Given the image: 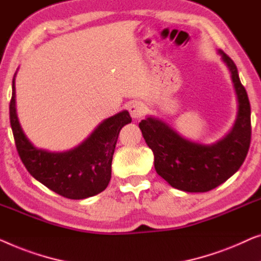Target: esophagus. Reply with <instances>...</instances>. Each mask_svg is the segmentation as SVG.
I'll list each match as a JSON object with an SVG mask.
<instances>
[{"instance_id": "esophagus-1", "label": "esophagus", "mask_w": 261, "mask_h": 261, "mask_svg": "<svg viewBox=\"0 0 261 261\" xmlns=\"http://www.w3.org/2000/svg\"><path fill=\"white\" fill-rule=\"evenodd\" d=\"M129 112L132 118L138 119L144 115V108L139 102H131L129 105Z\"/></svg>"}]
</instances>
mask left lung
<instances>
[{"label":"left lung","instance_id":"left-lung-1","mask_svg":"<svg viewBox=\"0 0 261 261\" xmlns=\"http://www.w3.org/2000/svg\"><path fill=\"white\" fill-rule=\"evenodd\" d=\"M219 54L229 69L238 99L236 123L226 137L205 145L183 138L159 118L148 117L139 123L143 137L153 152L157 174L183 192H209L226 182L239 170L251 144V105L247 92L234 61L222 50Z\"/></svg>","mask_w":261,"mask_h":261}]
</instances>
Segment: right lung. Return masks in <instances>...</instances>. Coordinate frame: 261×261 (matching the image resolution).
<instances>
[{
	"label": "right lung",
	"mask_w": 261,
	"mask_h": 261,
	"mask_svg": "<svg viewBox=\"0 0 261 261\" xmlns=\"http://www.w3.org/2000/svg\"><path fill=\"white\" fill-rule=\"evenodd\" d=\"M9 105L19 156L29 174L59 195L82 200L101 193L111 179V163L120 129L131 123L127 111L105 119L76 148L64 152L38 149L24 135L16 115L15 75Z\"/></svg>",
	"instance_id": "add662e5"
}]
</instances>
